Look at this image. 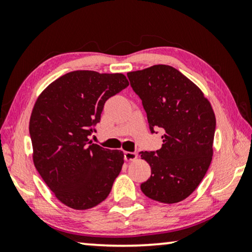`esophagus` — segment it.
<instances>
[{
	"label": "esophagus",
	"mask_w": 252,
	"mask_h": 252,
	"mask_svg": "<svg viewBox=\"0 0 252 252\" xmlns=\"http://www.w3.org/2000/svg\"><path fill=\"white\" fill-rule=\"evenodd\" d=\"M136 153H130V151H125L124 153V158H125V160L127 161H130V160H134L136 158Z\"/></svg>",
	"instance_id": "esophagus-1"
}]
</instances>
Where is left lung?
I'll return each instance as SVG.
<instances>
[{
  "mask_svg": "<svg viewBox=\"0 0 252 252\" xmlns=\"http://www.w3.org/2000/svg\"><path fill=\"white\" fill-rule=\"evenodd\" d=\"M133 91L142 101L151 133L160 128L159 150L141 151L151 175L141 190L154 201L173 204L187 198L211 164L216 117L201 89L170 65L128 72Z\"/></svg>",
  "mask_w": 252,
  "mask_h": 252,
  "instance_id": "obj_1",
  "label": "left lung"
}]
</instances>
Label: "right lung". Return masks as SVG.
Masks as SVG:
<instances>
[{
    "label": "right lung",
    "instance_id": "add662e5",
    "mask_svg": "<svg viewBox=\"0 0 252 252\" xmlns=\"http://www.w3.org/2000/svg\"><path fill=\"white\" fill-rule=\"evenodd\" d=\"M128 86L122 73L73 71L37 97L30 119L33 161L55 196L87 210L104 201L124 164L120 150L92 143L104 103Z\"/></svg>",
    "mask_w": 252,
    "mask_h": 252
}]
</instances>
